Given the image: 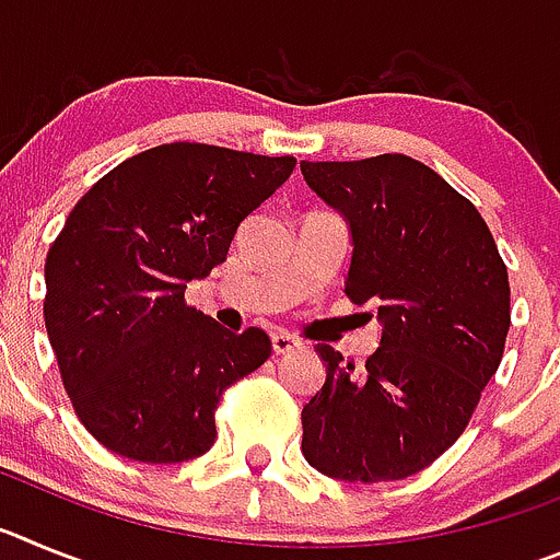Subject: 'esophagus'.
<instances>
[{"label": "esophagus", "instance_id": "obj_1", "mask_svg": "<svg viewBox=\"0 0 560 560\" xmlns=\"http://www.w3.org/2000/svg\"><path fill=\"white\" fill-rule=\"evenodd\" d=\"M271 348H275V353H291V350L303 348V341L289 334V330H275L271 334Z\"/></svg>", "mask_w": 560, "mask_h": 560}]
</instances>
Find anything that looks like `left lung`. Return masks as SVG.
<instances>
[{"label":"left lung","instance_id":"8db88e82","mask_svg":"<svg viewBox=\"0 0 560 560\" xmlns=\"http://www.w3.org/2000/svg\"><path fill=\"white\" fill-rule=\"evenodd\" d=\"M303 176L350 221L345 294L384 323L364 368L316 348L328 375L303 409V454L334 479H407L454 446L499 370L508 266L477 207L412 156L303 162Z\"/></svg>","mask_w":560,"mask_h":560}]
</instances>
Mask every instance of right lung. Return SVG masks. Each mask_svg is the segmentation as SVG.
<instances>
[{
	"label": "right lung",
	"mask_w": 560,
	"mask_h": 560,
	"mask_svg": "<svg viewBox=\"0 0 560 560\" xmlns=\"http://www.w3.org/2000/svg\"><path fill=\"white\" fill-rule=\"evenodd\" d=\"M294 156L167 142L83 192L47 252L44 325L89 434L137 463H185L215 443L230 384L271 355L266 330L230 334L185 303L226 260L241 221Z\"/></svg>",
	"instance_id": "1"
}]
</instances>
